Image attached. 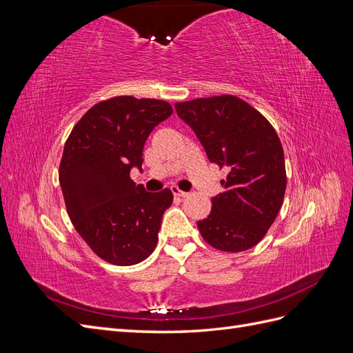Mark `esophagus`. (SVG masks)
<instances>
[{"label": "esophagus", "mask_w": 353, "mask_h": 353, "mask_svg": "<svg viewBox=\"0 0 353 353\" xmlns=\"http://www.w3.org/2000/svg\"><path fill=\"white\" fill-rule=\"evenodd\" d=\"M170 191H172L174 196H178V197H187L188 196V193H185V191H183V190H179L176 185L170 187Z\"/></svg>", "instance_id": "obj_1"}]
</instances>
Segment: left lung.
Here are the masks:
<instances>
[{
    "instance_id": "1",
    "label": "left lung",
    "mask_w": 353,
    "mask_h": 353,
    "mask_svg": "<svg viewBox=\"0 0 353 353\" xmlns=\"http://www.w3.org/2000/svg\"><path fill=\"white\" fill-rule=\"evenodd\" d=\"M208 159L219 169L223 193L212 199L208 218L197 222L203 240L222 252L252 249L268 232L283 206L287 175L279 135L249 103L223 94L175 103Z\"/></svg>"
}]
</instances>
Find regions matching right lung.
<instances>
[{
	"label": "right lung",
	"instance_id": "add662e5",
	"mask_svg": "<svg viewBox=\"0 0 353 353\" xmlns=\"http://www.w3.org/2000/svg\"><path fill=\"white\" fill-rule=\"evenodd\" d=\"M172 113L168 101L119 95L94 104L68 137L59 169L68 215L105 262L135 265L156 249L172 191L147 193L130 172L141 169L145 140Z\"/></svg>",
	"mask_w": 353,
	"mask_h": 353
}]
</instances>
